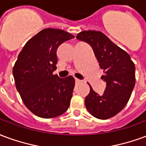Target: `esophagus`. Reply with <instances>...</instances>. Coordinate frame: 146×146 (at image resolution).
<instances>
[{
  "mask_svg": "<svg viewBox=\"0 0 146 146\" xmlns=\"http://www.w3.org/2000/svg\"><path fill=\"white\" fill-rule=\"evenodd\" d=\"M75 82H80L81 80H79V79H78V78H75Z\"/></svg>",
  "mask_w": 146,
  "mask_h": 146,
  "instance_id": "obj_1",
  "label": "esophagus"
}]
</instances>
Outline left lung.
I'll return each mask as SVG.
<instances>
[{"label":"left lung","instance_id":"8db88e82","mask_svg":"<svg viewBox=\"0 0 146 146\" xmlns=\"http://www.w3.org/2000/svg\"><path fill=\"white\" fill-rule=\"evenodd\" d=\"M77 39L91 46L104 74V92L98 94L90 86L85 105L93 117L106 120L124 109L129 100L135 84V67L126 51L120 48L100 31H82Z\"/></svg>","mask_w":146,"mask_h":146}]
</instances>
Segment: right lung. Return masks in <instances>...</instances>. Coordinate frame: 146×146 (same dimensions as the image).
Wrapping results in <instances>:
<instances>
[{"label":"right lung","instance_id":"1","mask_svg":"<svg viewBox=\"0 0 146 146\" xmlns=\"http://www.w3.org/2000/svg\"><path fill=\"white\" fill-rule=\"evenodd\" d=\"M74 37L62 29H42L18 56L13 68L16 89L25 107L39 117H56L69 107L74 78H60L53 72L57 69L58 46Z\"/></svg>","mask_w":146,"mask_h":146}]
</instances>
